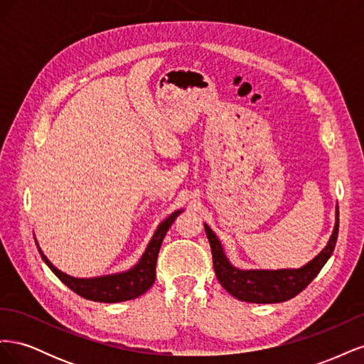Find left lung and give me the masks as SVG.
<instances>
[{
	"instance_id": "1",
	"label": "left lung",
	"mask_w": 364,
	"mask_h": 364,
	"mask_svg": "<svg viewBox=\"0 0 364 364\" xmlns=\"http://www.w3.org/2000/svg\"><path fill=\"white\" fill-rule=\"evenodd\" d=\"M205 230L211 245L214 272L222 287L240 301L277 304L289 301L305 290L333 255L338 237V206L336 226L328 245L313 261L297 270H238L228 261L223 247L211 228L205 225Z\"/></svg>"
}]
</instances>
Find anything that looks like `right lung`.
Instances as JSON below:
<instances>
[{"label": "right lung", "instance_id": "1", "mask_svg": "<svg viewBox=\"0 0 364 364\" xmlns=\"http://www.w3.org/2000/svg\"><path fill=\"white\" fill-rule=\"evenodd\" d=\"M182 209L173 213L168 218H165L164 222L158 226L155 235L150 240V243L144 252V255L139 259L135 267L124 273L118 274H109V277H100V278H91V279H80V278H73L67 273H62L58 270L53 264L48 261V258L43 255L41 247H38L42 259L46 261L47 266L51 269V272L56 274V277L71 289L74 293L85 297V299L95 301V302H106V304H114V302H123L135 299V297L144 294L151 285L155 282L156 278V259L158 253L162 245V240L167 234V230L173 225Z\"/></svg>", "mask_w": 364, "mask_h": 364}]
</instances>
